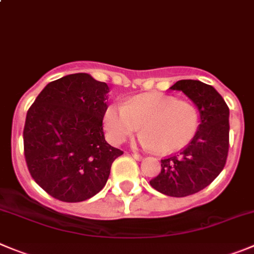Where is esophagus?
<instances>
[{
    "mask_svg": "<svg viewBox=\"0 0 254 254\" xmlns=\"http://www.w3.org/2000/svg\"><path fill=\"white\" fill-rule=\"evenodd\" d=\"M131 155L134 156V158H135V159H136V160H141V159H143V156H141L140 154H138V153H134V154H131Z\"/></svg>",
    "mask_w": 254,
    "mask_h": 254,
    "instance_id": "obj_1",
    "label": "esophagus"
}]
</instances>
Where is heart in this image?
Wrapping results in <instances>:
<instances>
[{"mask_svg":"<svg viewBox=\"0 0 254 254\" xmlns=\"http://www.w3.org/2000/svg\"><path fill=\"white\" fill-rule=\"evenodd\" d=\"M199 122V111L193 103L159 92L138 95L125 104L110 105L104 114V127L111 143H123L143 124L145 132L139 143L164 153L188 145L198 131Z\"/></svg>","mask_w":254,"mask_h":254,"instance_id":"obj_1","label":"heart"}]
</instances>
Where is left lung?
<instances>
[{
    "label": "left lung",
    "instance_id": "left-lung-1",
    "mask_svg": "<svg viewBox=\"0 0 254 254\" xmlns=\"http://www.w3.org/2000/svg\"><path fill=\"white\" fill-rule=\"evenodd\" d=\"M170 89L183 91L195 104L200 123L181 153L160 160L162 172L150 186L181 198L204 189L223 170L229 148V108L214 87L198 80H179Z\"/></svg>",
    "mask_w": 254,
    "mask_h": 254
}]
</instances>
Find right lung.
Instances as JSON below:
<instances>
[{
    "instance_id": "right-lung-1",
    "label": "right lung",
    "mask_w": 254,
    "mask_h": 254,
    "mask_svg": "<svg viewBox=\"0 0 254 254\" xmlns=\"http://www.w3.org/2000/svg\"><path fill=\"white\" fill-rule=\"evenodd\" d=\"M108 92V85L89 73H71L47 84L28 109L23 127L28 172L61 202H82L99 193L123 154L104 136Z\"/></svg>"
}]
</instances>
